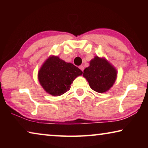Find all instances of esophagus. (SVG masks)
<instances>
[{"label": "esophagus", "instance_id": "obj_1", "mask_svg": "<svg viewBox=\"0 0 148 148\" xmlns=\"http://www.w3.org/2000/svg\"><path fill=\"white\" fill-rule=\"evenodd\" d=\"M79 69L81 70L82 71H84V66L83 65H80V66H79Z\"/></svg>", "mask_w": 148, "mask_h": 148}]
</instances>
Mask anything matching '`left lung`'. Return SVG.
Here are the masks:
<instances>
[{"label":"left lung","mask_w":148,"mask_h":148,"mask_svg":"<svg viewBox=\"0 0 148 148\" xmlns=\"http://www.w3.org/2000/svg\"><path fill=\"white\" fill-rule=\"evenodd\" d=\"M83 76L88 81L92 90L104 92L113 86L117 71L106 59L97 56L90 61V66L84 70Z\"/></svg>","instance_id":"left-lung-1"}]
</instances>
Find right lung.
I'll return each instance as SVG.
<instances>
[{
    "mask_svg": "<svg viewBox=\"0 0 148 148\" xmlns=\"http://www.w3.org/2000/svg\"><path fill=\"white\" fill-rule=\"evenodd\" d=\"M82 73L73 64L51 56L40 69L38 79L45 91L57 97L68 91L74 79Z\"/></svg>",
    "mask_w": 148,
    "mask_h": 148,
    "instance_id": "obj_1",
    "label": "right lung"
}]
</instances>
